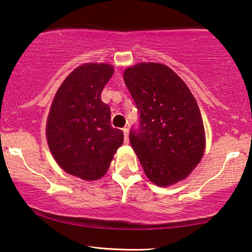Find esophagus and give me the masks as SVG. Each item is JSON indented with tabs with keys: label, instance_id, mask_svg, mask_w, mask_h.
Masks as SVG:
<instances>
[{
	"label": "esophagus",
	"instance_id": "34e87169",
	"mask_svg": "<svg viewBox=\"0 0 252 252\" xmlns=\"http://www.w3.org/2000/svg\"><path fill=\"white\" fill-rule=\"evenodd\" d=\"M123 134H125V143H129V129L123 127Z\"/></svg>",
	"mask_w": 252,
	"mask_h": 252
}]
</instances>
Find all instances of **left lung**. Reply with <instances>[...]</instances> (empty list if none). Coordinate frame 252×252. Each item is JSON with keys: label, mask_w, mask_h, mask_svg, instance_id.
<instances>
[{"label": "left lung", "mask_w": 252, "mask_h": 252, "mask_svg": "<svg viewBox=\"0 0 252 252\" xmlns=\"http://www.w3.org/2000/svg\"><path fill=\"white\" fill-rule=\"evenodd\" d=\"M140 113L130 142L147 177L158 186L182 179L201 161L205 133L196 99L183 79L162 63H140L123 74Z\"/></svg>", "instance_id": "obj_1"}]
</instances>
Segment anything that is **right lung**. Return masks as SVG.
<instances>
[{"label": "right lung", "instance_id": "add662e5", "mask_svg": "<svg viewBox=\"0 0 252 252\" xmlns=\"http://www.w3.org/2000/svg\"><path fill=\"white\" fill-rule=\"evenodd\" d=\"M113 71L107 63L77 67L58 89L48 115L47 140L55 160L85 181L106 173L123 142V132L111 126V110L101 99Z\"/></svg>", "mask_w": 252, "mask_h": 252}]
</instances>
